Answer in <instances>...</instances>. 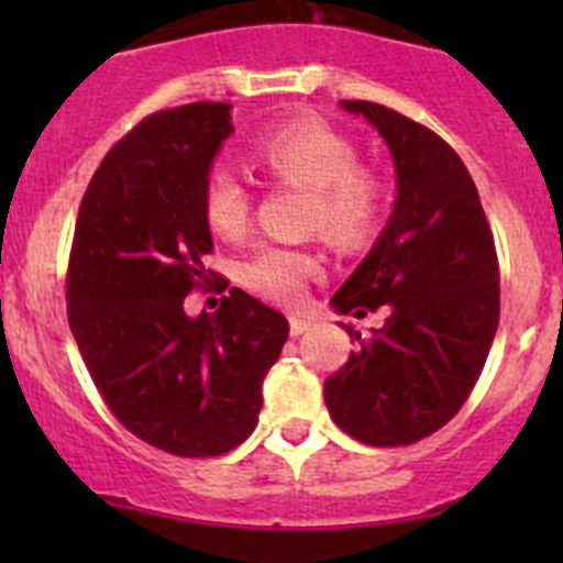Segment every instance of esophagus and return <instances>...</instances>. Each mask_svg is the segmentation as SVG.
Here are the masks:
<instances>
[{
    "instance_id": "34e87169",
    "label": "esophagus",
    "mask_w": 563,
    "mask_h": 563,
    "mask_svg": "<svg viewBox=\"0 0 563 563\" xmlns=\"http://www.w3.org/2000/svg\"><path fill=\"white\" fill-rule=\"evenodd\" d=\"M310 327H313V318H308V316H291V334H294V338H299V334H305Z\"/></svg>"
}]
</instances>
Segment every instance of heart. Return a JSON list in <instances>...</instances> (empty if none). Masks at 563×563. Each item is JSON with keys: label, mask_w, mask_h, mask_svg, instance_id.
Listing matches in <instances>:
<instances>
[{"label": "heart", "mask_w": 563, "mask_h": 563, "mask_svg": "<svg viewBox=\"0 0 563 563\" xmlns=\"http://www.w3.org/2000/svg\"><path fill=\"white\" fill-rule=\"evenodd\" d=\"M264 174L308 185L305 223L338 247H356L376 231L384 212V181L356 163V144L318 117H294L266 128L250 146ZM203 218L214 234L236 240L247 231L253 198L231 168L214 166L203 176ZM321 261L305 247L261 242L236 266L245 288L272 302H299Z\"/></svg>", "instance_id": "1"}]
</instances>
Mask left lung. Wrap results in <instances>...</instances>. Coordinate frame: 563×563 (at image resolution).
Wrapping results in <instances>:
<instances>
[{"label": "left lung", "mask_w": 563, "mask_h": 563, "mask_svg": "<svg viewBox=\"0 0 563 563\" xmlns=\"http://www.w3.org/2000/svg\"><path fill=\"white\" fill-rule=\"evenodd\" d=\"M387 141L397 201L367 258L332 297L338 313L387 321L323 382L329 417L371 446L444 428L479 382L498 329V255L479 192L441 135L367 100H343Z\"/></svg>", "instance_id": "8db88e82"}]
</instances>
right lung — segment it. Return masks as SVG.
Here are the masks:
<instances>
[{
  "label": "right lung",
  "instance_id": "obj_1",
  "mask_svg": "<svg viewBox=\"0 0 563 563\" xmlns=\"http://www.w3.org/2000/svg\"><path fill=\"white\" fill-rule=\"evenodd\" d=\"M229 103L141 119L108 150L78 209L67 321L113 417L176 457H218L258 424L261 382L288 338L286 316L242 288L190 318L185 297L218 272L201 187L231 135ZM225 288V286H223Z\"/></svg>",
  "mask_w": 563,
  "mask_h": 563
}]
</instances>
